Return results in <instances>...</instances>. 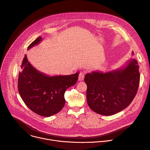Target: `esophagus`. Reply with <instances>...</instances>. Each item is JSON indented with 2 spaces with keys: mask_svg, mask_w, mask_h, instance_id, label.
Returning <instances> with one entry per match:
<instances>
[{
  "mask_svg": "<svg viewBox=\"0 0 150 150\" xmlns=\"http://www.w3.org/2000/svg\"><path fill=\"white\" fill-rule=\"evenodd\" d=\"M85 76V73L83 72H80L79 74V76H78V80L79 81H82L84 79Z\"/></svg>",
  "mask_w": 150,
  "mask_h": 150,
  "instance_id": "1",
  "label": "esophagus"
}]
</instances>
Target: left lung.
I'll return each instance as SVG.
<instances>
[{"mask_svg": "<svg viewBox=\"0 0 150 150\" xmlns=\"http://www.w3.org/2000/svg\"><path fill=\"white\" fill-rule=\"evenodd\" d=\"M138 62L133 59L125 68L103 73L87 74V101L93 112L109 116L123 110L132 103L140 82Z\"/></svg>", "mask_w": 150, "mask_h": 150, "instance_id": "obj_1", "label": "left lung"}]
</instances>
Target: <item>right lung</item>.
I'll use <instances>...</instances> for the list:
<instances>
[{"mask_svg": "<svg viewBox=\"0 0 150 150\" xmlns=\"http://www.w3.org/2000/svg\"><path fill=\"white\" fill-rule=\"evenodd\" d=\"M42 37H38L28 49L38 44ZM19 72L18 90L22 100L36 114L49 117L58 113L65 104L64 93L74 86L78 79L79 72L69 75L49 76L38 71L27 59L26 55Z\"/></svg>", "mask_w": 150, "mask_h": 150, "instance_id": "1", "label": "right lung"}]
</instances>
